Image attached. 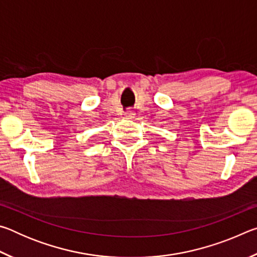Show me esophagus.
<instances>
[{"mask_svg":"<svg viewBox=\"0 0 257 257\" xmlns=\"http://www.w3.org/2000/svg\"><path fill=\"white\" fill-rule=\"evenodd\" d=\"M124 115H125V118H127V119H133L135 116V112L134 111H127L124 113Z\"/></svg>","mask_w":257,"mask_h":257,"instance_id":"1","label":"esophagus"}]
</instances>
